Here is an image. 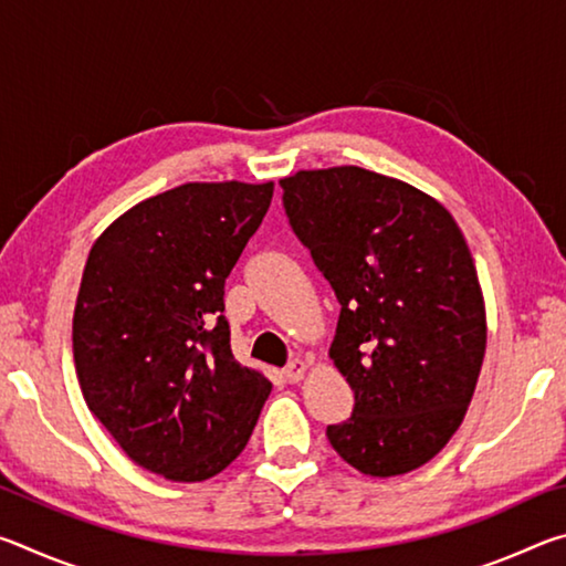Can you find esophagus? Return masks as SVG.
Masks as SVG:
<instances>
[{
  "label": "esophagus",
  "instance_id": "obj_1",
  "mask_svg": "<svg viewBox=\"0 0 566 566\" xmlns=\"http://www.w3.org/2000/svg\"><path fill=\"white\" fill-rule=\"evenodd\" d=\"M282 375H284L286 381H290V385H296V381H302L304 375H306V361H302V359L290 361V364H286V369L282 371Z\"/></svg>",
  "mask_w": 566,
  "mask_h": 566
}]
</instances>
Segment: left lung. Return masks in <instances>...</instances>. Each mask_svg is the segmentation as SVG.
Listing matches in <instances>:
<instances>
[{"mask_svg": "<svg viewBox=\"0 0 566 566\" xmlns=\"http://www.w3.org/2000/svg\"><path fill=\"white\" fill-rule=\"evenodd\" d=\"M292 232L339 302L334 367L352 417L327 427L344 462L369 476L427 464L464 419L486 349L474 260L447 209L361 167L280 181Z\"/></svg>", "mask_w": 566, "mask_h": 566, "instance_id": "8db88e82", "label": "left lung"}]
</instances>
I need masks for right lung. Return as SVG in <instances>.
I'll list each match as a JSON object with an SVG mask.
<instances>
[{
  "instance_id": "obj_1",
  "label": "right lung",
  "mask_w": 566,
  "mask_h": 566,
  "mask_svg": "<svg viewBox=\"0 0 566 566\" xmlns=\"http://www.w3.org/2000/svg\"><path fill=\"white\" fill-rule=\"evenodd\" d=\"M274 185H181L94 242L74 306L84 401L132 462L205 482L242 454L272 385L232 357L224 282Z\"/></svg>"
}]
</instances>
